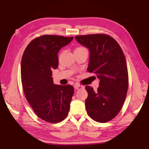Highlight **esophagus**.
<instances>
[{
    "mask_svg": "<svg viewBox=\"0 0 149 149\" xmlns=\"http://www.w3.org/2000/svg\"><path fill=\"white\" fill-rule=\"evenodd\" d=\"M74 88H75V89H76V90H79V89L84 88V86L79 85V84H75V85H74Z\"/></svg>",
    "mask_w": 149,
    "mask_h": 149,
    "instance_id": "34e87169",
    "label": "esophagus"
}]
</instances>
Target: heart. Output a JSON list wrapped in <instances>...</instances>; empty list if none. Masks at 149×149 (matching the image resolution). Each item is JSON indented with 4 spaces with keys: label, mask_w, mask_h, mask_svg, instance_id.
I'll list each match as a JSON object with an SVG mask.
<instances>
[{
    "label": "heart",
    "mask_w": 149,
    "mask_h": 149,
    "mask_svg": "<svg viewBox=\"0 0 149 149\" xmlns=\"http://www.w3.org/2000/svg\"><path fill=\"white\" fill-rule=\"evenodd\" d=\"M84 49H86L85 47H78L76 49H75V51H78V50H84Z\"/></svg>",
    "instance_id": "obj_1"
}]
</instances>
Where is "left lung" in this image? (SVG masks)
<instances>
[{
    "instance_id": "1",
    "label": "left lung",
    "mask_w": 149,
    "mask_h": 149,
    "mask_svg": "<svg viewBox=\"0 0 149 149\" xmlns=\"http://www.w3.org/2000/svg\"><path fill=\"white\" fill-rule=\"evenodd\" d=\"M90 51L87 68L100 79L94 91L86 86L88 97L85 107L88 115L98 123H106L120 112L128 88V74L123 51L117 41L109 35L94 34L75 37Z\"/></svg>"
}]
</instances>
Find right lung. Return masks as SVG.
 Returning <instances> with one entry per match:
<instances>
[{
    "label": "right lung",
    "mask_w": 149,
    "mask_h": 149,
    "mask_svg": "<svg viewBox=\"0 0 149 149\" xmlns=\"http://www.w3.org/2000/svg\"><path fill=\"white\" fill-rule=\"evenodd\" d=\"M74 37L43 35L26 47L21 59V83L26 100L36 115L57 123L68 114L74 88L53 83L51 70L57 68L58 52Z\"/></svg>",
    "instance_id": "add662e5"
}]
</instances>
